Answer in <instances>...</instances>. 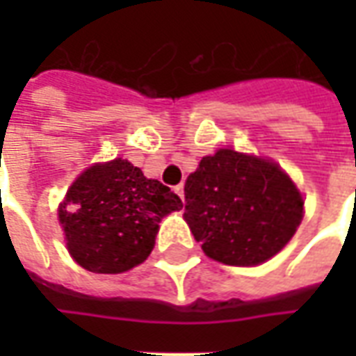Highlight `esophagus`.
Here are the masks:
<instances>
[{
    "mask_svg": "<svg viewBox=\"0 0 356 356\" xmlns=\"http://www.w3.org/2000/svg\"><path fill=\"white\" fill-rule=\"evenodd\" d=\"M173 191L179 194V198L183 200V196H185V186L183 185H177V186H173Z\"/></svg>",
    "mask_w": 356,
    "mask_h": 356,
    "instance_id": "obj_1",
    "label": "esophagus"
}]
</instances>
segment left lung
Returning a JSON list of instances; mask_svg holds the SVG:
<instances>
[{"label":"left lung","instance_id":"1","mask_svg":"<svg viewBox=\"0 0 356 356\" xmlns=\"http://www.w3.org/2000/svg\"><path fill=\"white\" fill-rule=\"evenodd\" d=\"M303 217V198L276 163L229 148L186 177L185 219L204 254L234 267L267 261Z\"/></svg>","mask_w":356,"mask_h":356}]
</instances>
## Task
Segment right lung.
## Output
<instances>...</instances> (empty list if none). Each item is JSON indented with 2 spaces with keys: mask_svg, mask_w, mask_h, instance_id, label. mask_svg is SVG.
<instances>
[{
  "mask_svg": "<svg viewBox=\"0 0 356 356\" xmlns=\"http://www.w3.org/2000/svg\"><path fill=\"white\" fill-rule=\"evenodd\" d=\"M183 208L170 186L147 179L127 160L83 171L58 209L68 252L91 273L116 275L147 259L158 223Z\"/></svg>",
  "mask_w": 356,
  "mask_h": 356,
  "instance_id": "obj_1",
  "label": "right lung"
}]
</instances>
